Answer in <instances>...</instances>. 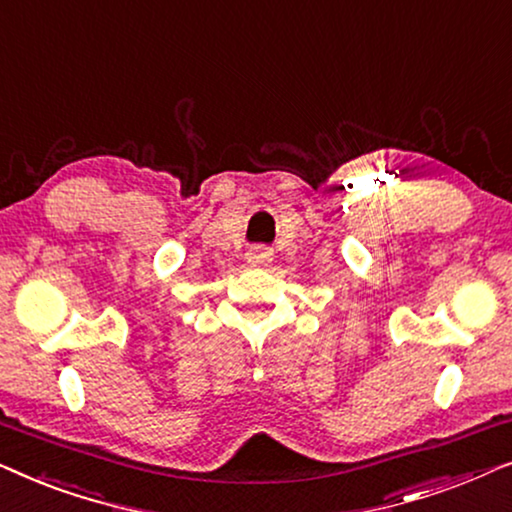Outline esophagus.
Masks as SVG:
<instances>
[{"label": "esophagus", "instance_id": "1", "mask_svg": "<svg viewBox=\"0 0 512 512\" xmlns=\"http://www.w3.org/2000/svg\"><path fill=\"white\" fill-rule=\"evenodd\" d=\"M247 263L254 268H268L272 263V251L268 247H254L247 251Z\"/></svg>", "mask_w": 512, "mask_h": 512}]
</instances>
